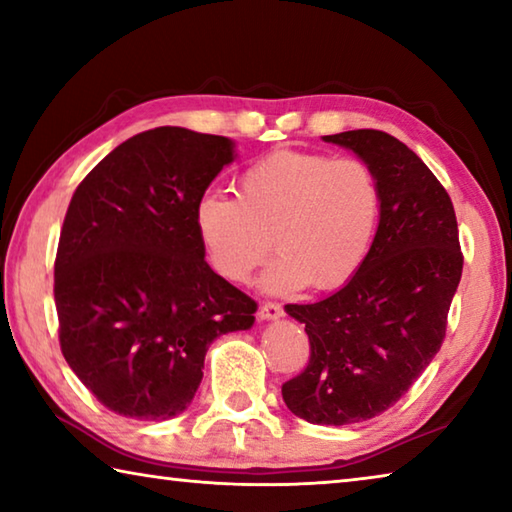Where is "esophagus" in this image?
<instances>
[{
    "label": "esophagus",
    "mask_w": 512,
    "mask_h": 512,
    "mask_svg": "<svg viewBox=\"0 0 512 512\" xmlns=\"http://www.w3.org/2000/svg\"><path fill=\"white\" fill-rule=\"evenodd\" d=\"M257 314L262 320H275V318H280L284 314V309H282L280 302H264V305L259 307Z\"/></svg>",
    "instance_id": "1"
}]
</instances>
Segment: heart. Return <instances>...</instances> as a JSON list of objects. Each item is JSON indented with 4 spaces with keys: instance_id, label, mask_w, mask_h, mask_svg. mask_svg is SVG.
Here are the masks:
<instances>
[{
    "instance_id": "obj_1",
    "label": "heart",
    "mask_w": 512,
    "mask_h": 512,
    "mask_svg": "<svg viewBox=\"0 0 512 512\" xmlns=\"http://www.w3.org/2000/svg\"><path fill=\"white\" fill-rule=\"evenodd\" d=\"M379 212V180L363 160L275 151L241 171L237 198H198L194 228L225 280L246 282L275 244L280 255L262 275L264 289L329 291L366 262Z\"/></svg>"
}]
</instances>
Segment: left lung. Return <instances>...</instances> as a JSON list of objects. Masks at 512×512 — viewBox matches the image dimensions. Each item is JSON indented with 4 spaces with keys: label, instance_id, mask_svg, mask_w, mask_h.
Masks as SVG:
<instances>
[{
    "label": "left lung",
    "instance_id": "obj_1",
    "mask_svg": "<svg viewBox=\"0 0 512 512\" xmlns=\"http://www.w3.org/2000/svg\"><path fill=\"white\" fill-rule=\"evenodd\" d=\"M375 171L377 235L357 275L314 305H287L305 323L307 368L282 384L289 411L311 424L375 418L409 391L443 345L463 273L452 198L409 146L384 131L325 135Z\"/></svg>",
    "mask_w": 512,
    "mask_h": 512
}]
</instances>
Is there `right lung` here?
<instances>
[{"mask_svg": "<svg viewBox=\"0 0 512 512\" xmlns=\"http://www.w3.org/2000/svg\"><path fill=\"white\" fill-rule=\"evenodd\" d=\"M235 160L228 137L160 126L119 144L69 201L54 264L63 357L124 418L192 404L216 336L248 329L257 302L205 262L194 207Z\"/></svg>", "mask_w": 512, "mask_h": 512, "instance_id": "add662e5", "label": "right lung"}]
</instances>
